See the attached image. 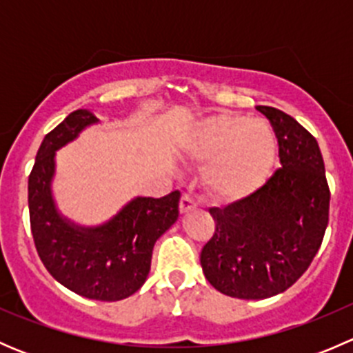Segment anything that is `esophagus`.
<instances>
[{"label": "esophagus", "instance_id": "1", "mask_svg": "<svg viewBox=\"0 0 353 353\" xmlns=\"http://www.w3.org/2000/svg\"><path fill=\"white\" fill-rule=\"evenodd\" d=\"M196 206H198L196 199H194L193 196H190V194H183V198H181V201H179L181 213L191 212V210L196 208Z\"/></svg>", "mask_w": 353, "mask_h": 353}]
</instances>
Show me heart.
<instances>
[{
  "label": "heart",
  "instance_id": "1",
  "mask_svg": "<svg viewBox=\"0 0 353 353\" xmlns=\"http://www.w3.org/2000/svg\"><path fill=\"white\" fill-rule=\"evenodd\" d=\"M184 148L198 160H210L205 183L227 201L248 198L272 174L276 159V140L263 121L220 114L196 124Z\"/></svg>",
  "mask_w": 353,
  "mask_h": 353
}]
</instances>
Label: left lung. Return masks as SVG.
<instances>
[{
    "label": "left lung",
    "mask_w": 353,
    "mask_h": 353,
    "mask_svg": "<svg viewBox=\"0 0 353 353\" xmlns=\"http://www.w3.org/2000/svg\"><path fill=\"white\" fill-rule=\"evenodd\" d=\"M256 109L275 130L282 167L248 198L210 208L215 232L199 256L216 290L248 301L282 294L301 279L323 243L330 212L316 138L283 110Z\"/></svg>",
    "instance_id": "1"
}]
</instances>
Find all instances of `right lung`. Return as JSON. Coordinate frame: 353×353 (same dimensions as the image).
Masks as SVG:
<instances>
[{"mask_svg":"<svg viewBox=\"0 0 353 353\" xmlns=\"http://www.w3.org/2000/svg\"><path fill=\"white\" fill-rule=\"evenodd\" d=\"M99 119L88 109L71 112L42 140L28 176L30 229L39 258L61 285L94 301L133 295L150 273L152 251L179 216V191L163 198L138 196L101 225H78L56 206V152Z\"/></svg>","mask_w":353,"mask_h":353,"instance_id":"add662e5","label":"right lung"}]
</instances>
